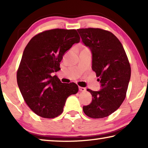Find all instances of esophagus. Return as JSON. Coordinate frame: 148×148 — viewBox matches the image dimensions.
Returning <instances> with one entry per match:
<instances>
[{
    "label": "esophagus",
    "mask_w": 148,
    "mask_h": 148,
    "mask_svg": "<svg viewBox=\"0 0 148 148\" xmlns=\"http://www.w3.org/2000/svg\"><path fill=\"white\" fill-rule=\"evenodd\" d=\"M79 91H82V92H84V91H86V89L85 88V87H79Z\"/></svg>",
    "instance_id": "34e87169"
}]
</instances>
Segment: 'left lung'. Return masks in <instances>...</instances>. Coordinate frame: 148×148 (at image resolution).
<instances>
[{
    "label": "left lung",
    "mask_w": 148,
    "mask_h": 148,
    "mask_svg": "<svg viewBox=\"0 0 148 148\" xmlns=\"http://www.w3.org/2000/svg\"><path fill=\"white\" fill-rule=\"evenodd\" d=\"M83 43L92 53V69L102 88L87 89L92 102L83 106L85 114L94 119L104 118L117 110L126 97L131 66L122 44L111 32L99 28L77 30Z\"/></svg>",
    "instance_id": "8db88e82"
}]
</instances>
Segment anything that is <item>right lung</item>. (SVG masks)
Wrapping results in <instances>:
<instances>
[{"mask_svg": "<svg viewBox=\"0 0 148 148\" xmlns=\"http://www.w3.org/2000/svg\"><path fill=\"white\" fill-rule=\"evenodd\" d=\"M79 41L76 30L55 29L35 35L25 48L17 72V85L26 104L38 116H59L66 99L78 91L77 84H63L51 74L59 70L65 52Z\"/></svg>", "mask_w": 148, "mask_h": 148, "instance_id": "add662e5", "label": "right lung"}]
</instances>
